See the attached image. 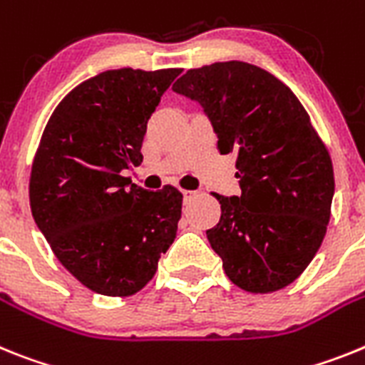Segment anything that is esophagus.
Returning <instances> with one entry per match:
<instances>
[{
    "instance_id": "1",
    "label": "esophagus",
    "mask_w": 365,
    "mask_h": 365,
    "mask_svg": "<svg viewBox=\"0 0 365 365\" xmlns=\"http://www.w3.org/2000/svg\"><path fill=\"white\" fill-rule=\"evenodd\" d=\"M182 195H183V200H191L192 196H196V192L195 191H182Z\"/></svg>"
}]
</instances>
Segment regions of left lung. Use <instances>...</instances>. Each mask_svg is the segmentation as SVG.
Listing matches in <instances>:
<instances>
[{"instance_id": "8db88e82", "label": "left lung", "mask_w": 365, "mask_h": 365, "mask_svg": "<svg viewBox=\"0 0 365 365\" xmlns=\"http://www.w3.org/2000/svg\"><path fill=\"white\" fill-rule=\"evenodd\" d=\"M173 90L204 108L220 154H237L240 196H218L207 230L231 283L253 294L281 290L314 259L327 231L334 173L327 147L296 95L248 62L189 71Z\"/></svg>"}]
</instances>
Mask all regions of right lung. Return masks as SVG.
Masks as SVG:
<instances>
[{
	"label": "right lung",
	"instance_id": "obj_1",
	"mask_svg": "<svg viewBox=\"0 0 365 365\" xmlns=\"http://www.w3.org/2000/svg\"><path fill=\"white\" fill-rule=\"evenodd\" d=\"M182 69H110L78 84L47 121L29 200L38 230L90 290L125 297L154 277L176 239L182 192L123 176L143 161L147 123Z\"/></svg>",
	"mask_w": 365,
	"mask_h": 365
}]
</instances>
